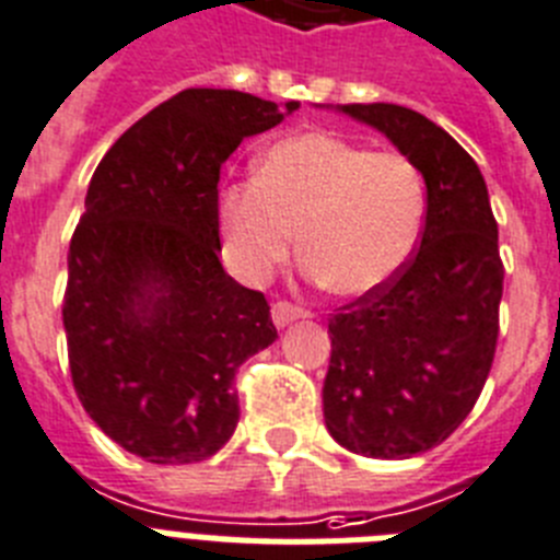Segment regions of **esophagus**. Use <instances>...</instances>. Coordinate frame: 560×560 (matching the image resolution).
Wrapping results in <instances>:
<instances>
[{"label": "esophagus", "instance_id": "obj_1", "mask_svg": "<svg viewBox=\"0 0 560 560\" xmlns=\"http://www.w3.org/2000/svg\"><path fill=\"white\" fill-rule=\"evenodd\" d=\"M303 317H305L303 308H298V305H291V303H283V300H277V303L271 305V319H275L277 328L291 326L294 319H303Z\"/></svg>", "mask_w": 560, "mask_h": 560}]
</instances>
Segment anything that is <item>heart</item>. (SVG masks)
<instances>
[{"label":"heart","mask_w":560,"mask_h":560,"mask_svg":"<svg viewBox=\"0 0 560 560\" xmlns=\"http://www.w3.org/2000/svg\"><path fill=\"white\" fill-rule=\"evenodd\" d=\"M223 255L248 283L269 277L298 243L305 269L339 298L388 285L417 246L424 180L410 158L371 152L328 132L271 143L255 178L214 198Z\"/></svg>","instance_id":"b5f03b06"}]
</instances>
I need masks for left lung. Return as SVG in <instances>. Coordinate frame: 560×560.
Returning a JSON list of instances; mask_svg holds the SVG:
<instances>
[{
  "instance_id": "8db88e82",
  "label": "left lung",
  "mask_w": 560,
  "mask_h": 560,
  "mask_svg": "<svg viewBox=\"0 0 560 560\" xmlns=\"http://www.w3.org/2000/svg\"><path fill=\"white\" fill-rule=\"evenodd\" d=\"M326 107V104H323ZM422 172L419 252L388 285L328 319L326 428L346 451L410 458L465 422L499 337L504 266L481 170L442 127L399 104H337Z\"/></svg>"
}]
</instances>
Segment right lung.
Returning a JSON list of instances; mask_svg holds the SVG:
<instances>
[{"instance_id":"obj_1","label":"right lung","mask_w":560,"mask_h":560,"mask_svg":"<svg viewBox=\"0 0 560 560\" xmlns=\"http://www.w3.org/2000/svg\"><path fill=\"white\" fill-rule=\"evenodd\" d=\"M300 102L237 90L172 95L95 166L70 241L65 334L75 394L152 465H192L232 439L237 368L277 339L269 303L221 262L218 180L243 138Z\"/></svg>"}]
</instances>
